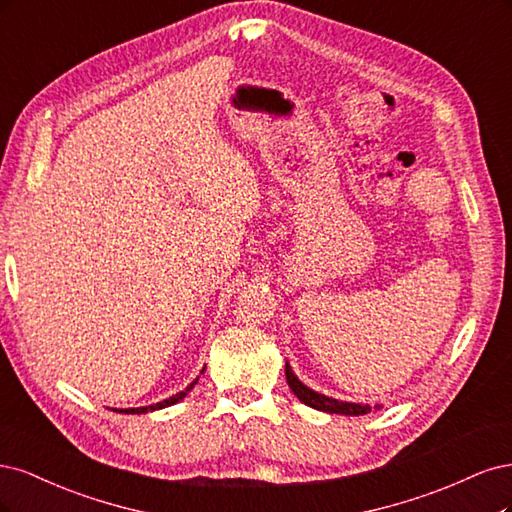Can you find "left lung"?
<instances>
[{
    "instance_id": "8db88e82",
    "label": "left lung",
    "mask_w": 512,
    "mask_h": 512,
    "mask_svg": "<svg viewBox=\"0 0 512 512\" xmlns=\"http://www.w3.org/2000/svg\"><path fill=\"white\" fill-rule=\"evenodd\" d=\"M285 376H287V383L291 387V391L298 395V400L310 408L315 410H323L329 412V415H349V417H359V415H368L372 410L370 404H355V402H342L336 398H329V395H323L315 389L306 387L295 372L291 370L289 361H285ZM374 408H381V404H374Z\"/></svg>"
}]
</instances>
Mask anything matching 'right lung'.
Listing matches in <instances>:
<instances>
[{
	"label": "right lung",
	"mask_w": 512,
	"mask_h": 512,
	"mask_svg": "<svg viewBox=\"0 0 512 512\" xmlns=\"http://www.w3.org/2000/svg\"><path fill=\"white\" fill-rule=\"evenodd\" d=\"M202 372H204V368H202ZM200 381V376L195 378V381L191 383V385H187L183 391H178L176 395H172V398H168V400H161V402H157V404H151V406H140V408H112L114 412H125V415H144V412H153V410H161V408H168V406H172V404H176V402H180V400H185V395L195 387V383Z\"/></svg>",
	"instance_id": "obj_1"
}]
</instances>
